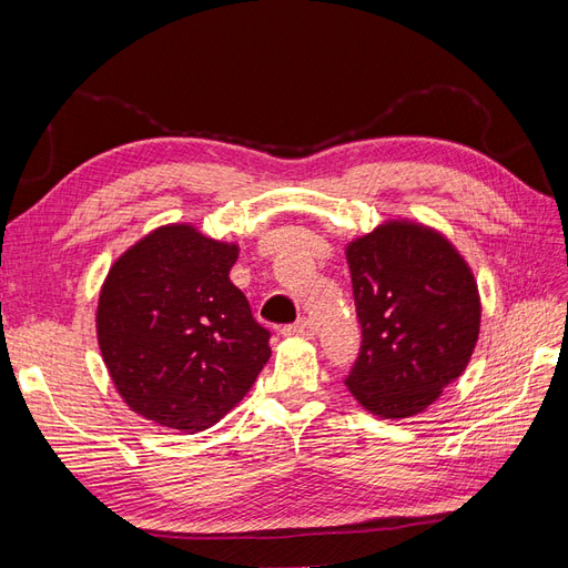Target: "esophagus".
<instances>
[{"label":"esophagus","mask_w":568,"mask_h":568,"mask_svg":"<svg viewBox=\"0 0 568 568\" xmlns=\"http://www.w3.org/2000/svg\"><path fill=\"white\" fill-rule=\"evenodd\" d=\"M282 334L284 336H307V338H313L315 336V324H313L311 317H301L294 324H284L282 326Z\"/></svg>","instance_id":"1"}]
</instances>
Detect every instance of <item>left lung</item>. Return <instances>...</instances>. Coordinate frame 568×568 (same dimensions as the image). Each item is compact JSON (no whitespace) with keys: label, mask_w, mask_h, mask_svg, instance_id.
<instances>
[{"label":"left lung","mask_w":568,"mask_h":568,"mask_svg":"<svg viewBox=\"0 0 568 568\" xmlns=\"http://www.w3.org/2000/svg\"><path fill=\"white\" fill-rule=\"evenodd\" d=\"M346 255L363 341L343 384L374 415H417L474 353V274L448 239L407 222L382 225Z\"/></svg>","instance_id":"left-lung-1"}]
</instances>
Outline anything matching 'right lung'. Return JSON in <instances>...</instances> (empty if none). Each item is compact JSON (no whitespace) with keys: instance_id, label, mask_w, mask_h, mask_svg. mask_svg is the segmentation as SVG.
Wrapping results in <instances>:
<instances>
[{"instance_id":"1","label":"right lung","mask_w":568,"mask_h":568,"mask_svg":"<svg viewBox=\"0 0 568 568\" xmlns=\"http://www.w3.org/2000/svg\"><path fill=\"white\" fill-rule=\"evenodd\" d=\"M239 248L194 227H161L120 255L97 307V336L123 400L178 432L213 426L270 359V329L230 282Z\"/></svg>"}]
</instances>
